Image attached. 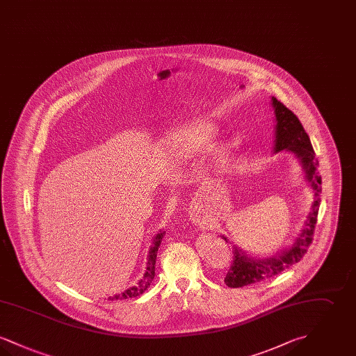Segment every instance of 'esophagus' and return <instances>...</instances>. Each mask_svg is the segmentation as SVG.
<instances>
[{
	"instance_id": "34e87169",
	"label": "esophagus",
	"mask_w": 356,
	"mask_h": 356,
	"mask_svg": "<svg viewBox=\"0 0 356 356\" xmlns=\"http://www.w3.org/2000/svg\"><path fill=\"white\" fill-rule=\"evenodd\" d=\"M191 219H192L193 222H199L200 219H199V216H197V212H196V211H192V212H191Z\"/></svg>"
}]
</instances>
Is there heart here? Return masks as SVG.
I'll use <instances>...</instances> for the list:
<instances>
[{"mask_svg":"<svg viewBox=\"0 0 356 356\" xmlns=\"http://www.w3.org/2000/svg\"><path fill=\"white\" fill-rule=\"evenodd\" d=\"M216 134V128L209 121H195L175 131L165 140V152L173 161H186L202 152L211 143ZM224 149L216 148L213 151L215 161L220 163L224 159Z\"/></svg>","mask_w":356,"mask_h":356,"instance_id":"heart-1","label":"heart"}]
</instances>
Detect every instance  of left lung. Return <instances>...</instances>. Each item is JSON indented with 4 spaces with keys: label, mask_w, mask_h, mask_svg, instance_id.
Instances as JSON below:
<instances>
[{
    "label": "left lung",
    "mask_w": 356,
    "mask_h": 356,
    "mask_svg": "<svg viewBox=\"0 0 356 356\" xmlns=\"http://www.w3.org/2000/svg\"><path fill=\"white\" fill-rule=\"evenodd\" d=\"M271 104L276 122L273 153L286 149L287 152L295 154L305 172V181L314 192V203L311 205V211L299 236L295 238V243L288 250L282 251L280 254L266 259H256L234 245V263L231 264V268L224 279L225 284L231 288L244 287L263 282L266 279H271L295 263L300 261V259L307 252V248L312 243V235L318 219L322 193V177L316 172L319 163L315 157L309 137L302 122L286 105H283L276 97H272ZM222 238L229 241L225 236H222Z\"/></svg>",
    "instance_id": "1"
}]
</instances>
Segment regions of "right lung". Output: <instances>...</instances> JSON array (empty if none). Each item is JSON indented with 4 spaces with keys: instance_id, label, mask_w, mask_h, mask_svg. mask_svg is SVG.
<instances>
[{
    "instance_id": "add662e5",
    "label": "right lung",
    "mask_w": 356,
    "mask_h": 356,
    "mask_svg": "<svg viewBox=\"0 0 356 356\" xmlns=\"http://www.w3.org/2000/svg\"><path fill=\"white\" fill-rule=\"evenodd\" d=\"M165 235L164 231H159V234L156 236L153 237L152 245L149 247V251H148V257H147V268H145V273L144 276L137 282V284L134 287H129L128 289H125L124 292H121L119 295H115V296H109V300H122V299H129V298H136L138 295H141L143 292L147 291V288L151 286L152 283L153 277H154V266H156V257H157V251H159V247L161 244V240Z\"/></svg>"
}]
</instances>
